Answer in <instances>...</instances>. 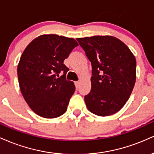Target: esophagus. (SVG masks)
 <instances>
[{
	"label": "esophagus",
	"instance_id": "1",
	"mask_svg": "<svg viewBox=\"0 0 154 154\" xmlns=\"http://www.w3.org/2000/svg\"><path fill=\"white\" fill-rule=\"evenodd\" d=\"M75 88H78L79 87V86H80V82H79V81H76V82H75Z\"/></svg>",
	"mask_w": 154,
	"mask_h": 154
}]
</instances>
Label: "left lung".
Instances as JSON below:
<instances>
[{"instance_id": "left-lung-1", "label": "left lung", "mask_w": 154, "mask_h": 154, "mask_svg": "<svg viewBox=\"0 0 154 154\" xmlns=\"http://www.w3.org/2000/svg\"><path fill=\"white\" fill-rule=\"evenodd\" d=\"M91 63V89L84 97L86 107L105 117L123 107L136 79V60L122 41L112 36L77 38Z\"/></svg>"}]
</instances>
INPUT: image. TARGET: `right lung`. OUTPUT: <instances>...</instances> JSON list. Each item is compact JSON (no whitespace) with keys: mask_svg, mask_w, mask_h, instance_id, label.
I'll use <instances>...</instances> for the list:
<instances>
[{"mask_svg":"<svg viewBox=\"0 0 154 154\" xmlns=\"http://www.w3.org/2000/svg\"><path fill=\"white\" fill-rule=\"evenodd\" d=\"M78 45L73 38L43 34L23 52L17 68L19 87L29 106L39 116L55 118L66 112L75 87L73 81L66 80L69 68L63 62Z\"/></svg>","mask_w":154,"mask_h":154,"instance_id":"obj_1","label":"right lung"}]
</instances>
